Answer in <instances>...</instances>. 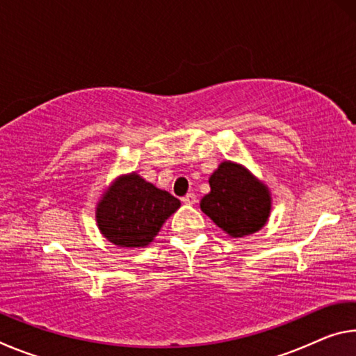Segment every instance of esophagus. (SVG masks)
Instances as JSON below:
<instances>
[{
  "label": "esophagus",
  "mask_w": 356,
  "mask_h": 356,
  "mask_svg": "<svg viewBox=\"0 0 356 356\" xmlns=\"http://www.w3.org/2000/svg\"><path fill=\"white\" fill-rule=\"evenodd\" d=\"M182 202L184 204H188V206H191V204L196 202V195L195 193H190V195H186L182 197Z\"/></svg>",
  "instance_id": "34e87169"
}]
</instances>
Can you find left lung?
<instances>
[{
  "label": "left lung",
  "instance_id": "8db88e82",
  "mask_svg": "<svg viewBox=\"0 0 356 356\" xmlns=\"http://www.w3.org/2000/svg\"><path fill=\"white\" fill-rule=\"evenodd\" d=\"M210 193L201 210L232 237H245L262 229L272 210L267 186L242 165L222 161L209 179Z\"/></svg>",
  "mask_w": 356,
  "mask_h": 356
}]
</instances>
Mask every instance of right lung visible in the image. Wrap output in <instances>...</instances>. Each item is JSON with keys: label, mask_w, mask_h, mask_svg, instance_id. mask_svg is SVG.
<instances>
[{"label": "right lung", "mask_w": 356, "mask_h": 356, "mask_svg": "<svg viewBox=\"0 0 356 356\" xmlns=\"http://www.w3.org/2000/svg\"><path fill=\"white\" fill-rule=\"evenodd\" d=\"M179 207L177 197L131 172L118 177L104 193L95 220L111 243L122 248H144Z\"/></svg>", "instance_id": "obj_1"}]
</instances>
